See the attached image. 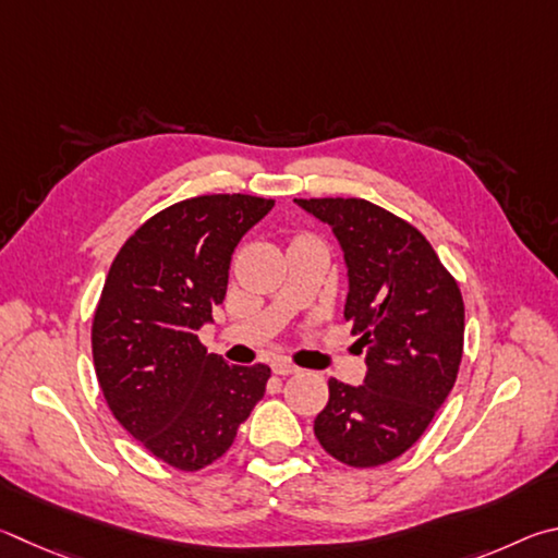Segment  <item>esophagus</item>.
Segmentation results:
<instances>
[{"instance_id":"34e87169","label":"esophagus","mask_w":558,"mask_h":558,"mask_svg":"<svg viewBox=\"0 0 558 558\" xmlns=\"http://www.w3.org/2000/svg\"><path fill=\"white\" fill-rule=\"evenodd\" d=\"M271 369H274V375H294V373H299V367L294 363H289V360H284V357L274 360Z\"/></svg>"}]
</instances>
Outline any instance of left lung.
Wrapping results in <instances>:
<instances>
[{"label": "left lung", "instance_id": "8db88e82", "mask_svg": "<svg viewBox=\"0 0 558 558\" xmlns=\"http://www.w3.org/2000/svg\"><path fill=\"white\" fill-rule=\"evenodd\" d=\"M345 252V320L367 350L365 385L328 379L314 432L328 456L375 468L412 448L446 402L463 357L465 306L451 271L412 222L365 198H296Z\"/></svg>", "mask_w": 558, "mask_h": 558}]
</instances>
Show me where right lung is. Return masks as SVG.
Masks as SVG:
<instances>
[{
    "label": "right lung",
    "mask_w": 558,
    "mask_h": 558,
    "mask_svg": "<svg viewBox=\"0 0 558 558\" xmlns=\"http://www.w3.org/2000/svg\"><path fill=\"white\" fill-rule=\"evenodd\" d=\"M271 205L244 193L173 203L130 234L107 271L93 316L97 383L117 422L179 471L218 461L267 389L269 365H228L198 328L222 304L240 238Z\"/></svg>",
    "instance_id": "obj_1"
}]
</instances>
